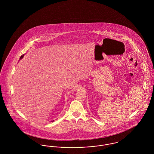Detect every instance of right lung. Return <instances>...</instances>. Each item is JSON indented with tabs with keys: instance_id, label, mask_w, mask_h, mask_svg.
I'll return each instance as SVG.
<instances>
[{
	"instance_id": "1",
	"label": "right lung",
	"mask_w": 154,
	"mask_h": 154,
	"mask_svg": "<svg viewBox=\"0 0 154 154\" xmlns=\"http://www.w3.org/2000/svg\"><path fill=\"white\" fill-rule=\"evenodd\" d=\"M23 56H24V55H23H23H21V57H20V59H22V58H23Z\"/></svg>"
}]
</instances>
